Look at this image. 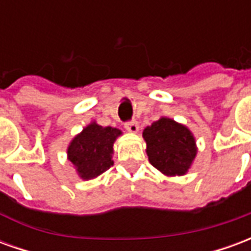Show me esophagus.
<instances>
[{"mask_svg": "<svg viewBox=\"0 0 251 251\" xmlns=\"http://www.w3.org/2000/svg\"><path fill=\"white\" fill-rule=\"evenodd\" d=\"M125 129L130 133H137L138 131V122L136 120H131L125 122Z\"/></svg>", "mask_w": 251, "mask_h": 251, "instance_id": "esophagus-1", "label": "esophagus"}]
</instances>
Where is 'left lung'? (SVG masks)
<instances>
[{
  "instance_id": "left-lung-1",
  "label": "left lung",
  "mask_w": 251,
  "mask_h": 251,
  "mask_svg": "<svg viewBox=\"0 0 251 251\" xmlns=\"http://www.w3.org/2000/svg\"><path fill=\"white\" fill-rule=\"evenodd\" d=\"M149 163L167 176L184 175L196 156L192 133L171 118H160L142 133Z\"/></svg>"
}]
</instances>
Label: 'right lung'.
<instances>
[{
	"mask_svg": "<svg viewBox=\"0 0 251 251\" xmlns=\"http://www.w3.org/2000/svg\"><path fill=\"white\" fill-rule=\"evenodd\" d=\"M120 134L115 127H102L93 122L72 140L67 153L82 179H94L114 164L113 144Z\"/></svg>",
	"mask_w": 251,
	"mask_h": 251,
	"instance_id": "right-lung-1",
	"label": "right lung"
}]
</instances>
